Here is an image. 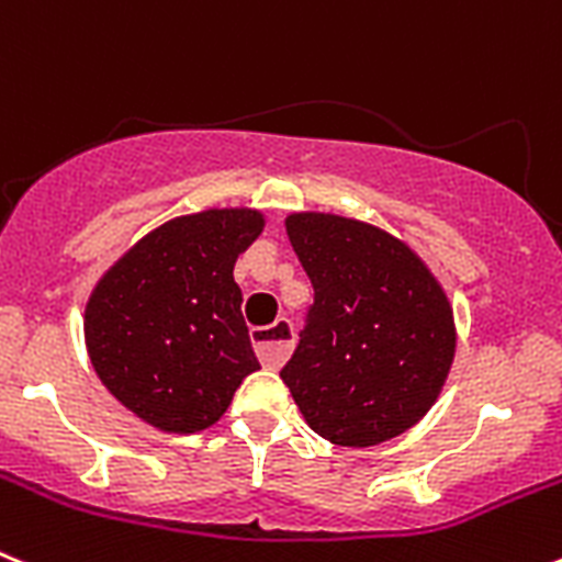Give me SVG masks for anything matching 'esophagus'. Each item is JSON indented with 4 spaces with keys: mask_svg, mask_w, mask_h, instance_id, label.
<instances>
[{
    "mask_svg": "<svg viewBox=\"0 0 562 562\" xmlns=\"http://www.w3.org/2000/svg\"><path fill=\"white\" fill-rule=\"evenodd\" d=\"M252 346H256L258 360L265 362L267 369H278L295 346V329L286 317H281L265 329H252Z\"/></svg>",
    "mask_w": 562,
    "mask_h": 562,
    "instance_id": "1",
    "label": "esophagus"
}]
</instances>
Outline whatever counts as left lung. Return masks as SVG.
<instances>
[{"instance_id": "1", "label": "left lung", "mask_w": 562, "mask_h": 562, "mask_svg": "<svg viewBox=\"0 0 562 562\" xmlns=\"http://www.w3.org/2000/svg\"><path fill=\"white\" fill-rule=\"evenodd\" d=\"M286 236L312 281L281 380L317 436L371 448L439 396L456 351L448 295L411 247L331 213H295Z\"/></svg>"}]
</instances>
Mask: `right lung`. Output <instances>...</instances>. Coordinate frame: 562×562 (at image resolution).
I'll return each instance as SVG.
<instances>
[{"label": "right lung", "instance_id": "obj_1", "mask_svg": "<svg viewBox=\"0 0 562 562\" xmlns=\"http://www.w3.org/2000/svg\"><path fill=\"white\" fill-rule=\"evenodd\" d=\"M265 227L256 211L182 216L140 238L87 304V349L112 396L171 434L211 428L261 369L233 265Z\"/></svg>", "mask_w": 562, "mask_h": 562}]
</instances>
